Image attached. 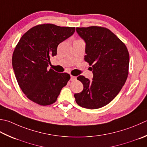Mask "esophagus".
<instances>
[{
	"mask_svg": "<svg viewBox=\"0 0 147 147\" xmlns=\"http://www.w3.org/2000/svg\"><path fill=\"white\" fill-rule=\"evenodd\" d=\"M76 80V76H71V79L70 80L71 81H74V80Z\"/></svg>",
	"mask_w": 147,
	"mask_h": 147,
	"instance_id": "obj_1",
	"label": "esophagus"
}]
</instances>
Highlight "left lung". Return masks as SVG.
Wrapping results in <instances>:
<instances>
[{
	"mask_svg": "<svg viewBox=\"0 0 147 147\" xmlns=\"http://www.w3.org/2000/svg\"><path fill=\"white\" fill-rule=\"evenodd\" d=\"M84 40L85 60L92 65L93 78L83 76L77 80L83 90L74 95L79 106L87 109L100 108L110 103L125 84L129 74V54L124 43L105 27H77Z\"/></svg>",
	"mask_w": 147,
	"mask_h": 147,
	"instance_id": "1",
	"label": "left lung"
}]
</instances>
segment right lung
Masks as SVG:
<instances>
[{
    "instance_id": "obj_1",
    "label": "right lung",
    "mask_w": 147,
    "mask_h": 147,
    "mask_svg": "<svg viewBox=\"0 0 147 147\" xmlns=\"http://www.w3.org/2000/svg\"><path fill=\"white\" fill-rule=\"evenodd\" d=\"M74 31L75 27L45 24L31 28L20 39L13 54V67L20 88L32 101L53 104L70 80L69 74L48 70V66L58 45Z\"/></svg>"
}]
</instances>
